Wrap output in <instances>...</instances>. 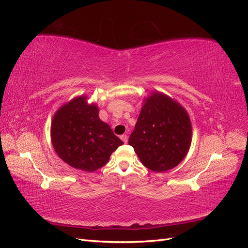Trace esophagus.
I'll use <instances>...</instances> for the list:
<instances>
[{
    "label": "esophagus",
    "mask_w": 248,
    "mask_h": 248,
    "mask_svg": "<svg viewBox=\"0 0 248 248\" xmlns=\"http://www.w3.org/2000/svg\"><path fill=\"white\" fill-rule=\"evenodd\" d=\"M121 140H122L125 142V144H126V142L128 141V137H127L126 134H123V136H121Z\"/></svg>",
    "instance_id": "1"
}]
</instances>
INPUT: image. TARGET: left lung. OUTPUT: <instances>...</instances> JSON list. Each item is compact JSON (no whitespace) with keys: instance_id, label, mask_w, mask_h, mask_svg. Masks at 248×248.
I'll use <instances>...</instances> for the list:
<instances>
[{"instance_id":"1","label":"left lung","mask_w":248,"mask_h":248,"mask_svg":"<svg viewBox=\"0 0 248 248\" xmlns=\"http://www.w3.org/2000/svg\"><path fill=\"white\" fill-rule=\"evenodd\" d=\"M192 139L190 118L178 101L158 91L144 99L128 144L140 162L153 171L177 167L188 153Z\"/></svg>"}]
</instances>
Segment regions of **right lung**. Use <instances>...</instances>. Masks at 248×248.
<instances>
[{
	"mask_svg": "<svg viewBox=\"0 0 248 248\" xmlns=\"http://www.w3.org/2000/svg\"><path fill=\"white\" fill-rule=\"evenodd\" d=\"M81 95L64 103L51 120L50 138L57 155L70 167L94 171L109 160L111 153L123 145L99 119L96 103Z\"/></svg>",
	"mask_w": 248,
	"mask_h": 248,
	"instance_id": "obj_1",
	"label": "right lung"
}]
</instances>
